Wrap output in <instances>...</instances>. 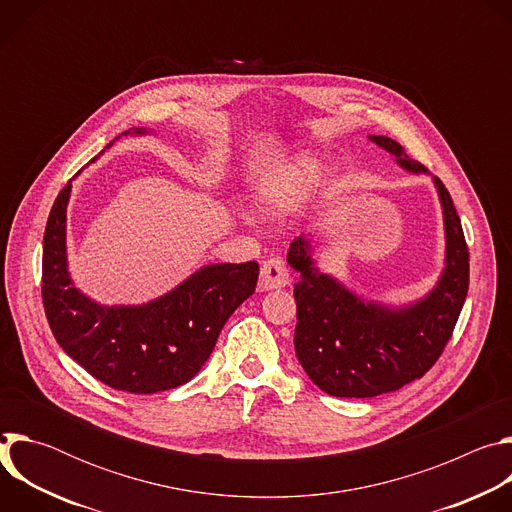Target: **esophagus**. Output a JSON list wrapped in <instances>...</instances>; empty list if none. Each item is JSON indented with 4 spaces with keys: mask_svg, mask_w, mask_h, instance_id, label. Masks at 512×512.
Masks as SVG:
<instances>
[{
    "mask_svg": "<svg viewBox=\"0 0 512 512\" xmlns=\"http://www.w3.org/2000/svg\"><path fill=\"white\" fill-rule=\"evenodd\" d=\"M289 283V271L283 263L281 257H269L261 265V275H259V287L261 289H277L285 287Z\"/></svg>",
    "mask_w": 512,
    "mask_h": 512,
    "instance_id": "34e87169",
    "label": "esophagus"
}]
</instances>
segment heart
<instances>
[{
	"label": "heart",
	"mask_w": 512,
	"mask_h": 512,
	"mask_svg": "<svg viewBox=\"0 0 512 512\" xmlns=\"http://www.w3.org/2000/svg\"><path fill=\"white\" fill-rule=\"evenodd\" d=\"M324 176V164L314 154H300L289 162L273 168L259 182L257 198L265 212L283 216L304 206L320 186ZM243 218L251 221L249 212H241Z\"/></svg>",
	"instance_id": "1"
}]
</instances>
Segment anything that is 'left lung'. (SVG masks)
<instances>
[{"instance_id": "left-lung-1", "label": "left lung", "mask_w": 512, "mask_h": 512, "mask_svg": "<svg viewBox=\"0 0 512 512\" xmlns=\"http://www.w3.org/2000/svg\"><path fill=\"white\" fill-rule=\"evenodd\" d=\"M371 141L413 174L427 168L411 160L403 145L385 135ZM444 208L446 269L429 294L405 308L364 302L332 275L320 273L310 243L298 237L287 263L300 271L296 354L308 377L332 397H377L421 379L442 356L466 302L470 253L452 196L433 178Z\"/></svg>"}]
</instances>
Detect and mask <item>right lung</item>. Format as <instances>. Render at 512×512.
<instances>
[{
	"label": "right lung",
	"mask_w": 512,
	"mask_h": 512,
	"mask_svg": "<svg viewBox=\"0 0 512 512\" xmlns=\"http://www.w3.org/2000/svg\"><path fill=\"white\" fill-rule=\"evenodd\" d=\"M68 196L70 182L48 214L42 253V302L56 342L87 373L117 391L150 395L188 383L208 360L231 314L253 296L257 261L206 265L150 304L101 306L83 296L68 275Z\"/></svg>",
	"instance_id": "add662e5"
}]
</instances>
